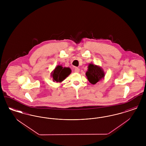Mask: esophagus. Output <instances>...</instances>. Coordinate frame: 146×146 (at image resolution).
I'll return each instance as SVG.
<instances>
[{
  "label": "esophagus",
  "instance_id": "esophagus-1",
  "mask_svg": "<svg viewBox=\"0 0 146 146\" xmlns=\"http://www.w3.org/2000/svg\"><path fill=\"white\" fill-rule=\"evenodd\" d=\"M74 71H75V72L79 73V71H80V69H79V68H78V67H76V68H75V69H74Z\"/></svg>",
  "mask_w": 146,
  "mask_h": 146
}]
</instances>
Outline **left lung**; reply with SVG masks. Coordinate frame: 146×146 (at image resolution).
Instances as JSON below:
<instances>
[{"mask_svg": "<svg viewBox=\"0 0 146 146\" xmlns=\"http://www.w3.org/2000/svg\"><path fill=\"white\" fill-rule=\"evenodd\" d=\"M86 76L90 83L95 84L102 78H104V73L100 67L90 64L88 66V70L86 73Z\"/></svg>", "mask_w": 146, "mask_h": 146, "instance_id": "left-lung-1", "label": "left lung"}]
</instances>
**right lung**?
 Wrapping results in <instances>:
<instances>
[{
	"instance_id": "add662e5",
	"label": "right lung",
	"mask_w": 146,
	"mask_h": 146,
	"mask_svg": "<svg viewBox=\"0 0 146 146\" xmlns=\"http://www.w3.org/2000/svg\"><path fill=\"white\" fill-rule=\"evenodd\" d=\"M71 73L70 68H63L61 66H57L52 74L54 82H61Z\"/></svg>"
}]
</instances>
